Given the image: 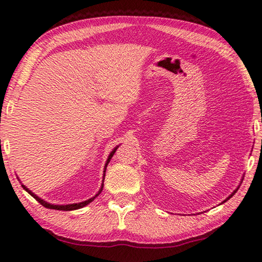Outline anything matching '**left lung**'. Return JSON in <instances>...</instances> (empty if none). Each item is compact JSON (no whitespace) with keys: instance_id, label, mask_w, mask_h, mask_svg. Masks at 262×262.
Wrapping results in <instances>:
<instances>
[{"instance_id":"8db88e82","label":"left lung","mask_w":262,"mask_h":262,"mask_svg":"<svg viewBox=\"0 0 262 262\" xmlns=\"http://www.w3.org/2000/svg\"><path fill=\"white\" fill-rule=\"evenodd\" d=\"M237 189H238V188H237ZM237 189H236V190H234V192H233V193H232L231 195H230V196H229L228 199H230V198H232V196H233V195H234V193H236V192H237ZM228 199H227V200H228ZM227 200H225V201H227Z\"/></svg>"}]
</instances>
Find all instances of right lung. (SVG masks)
<instances>
[{"label":"right lung","mask_w":262,"mask_h":262,"mask_svg":"<svg viewBox=\"0 0 262 262\" xmlns=\"http://www.w3.org/2000/svg\"><path fill=\"white\" fill-rule=\"evenodd\" d=\"M117 149L118 148H115L112 152L110 154V156H108V159H107V162H106V164H105V170H104V172H106V166H107V164H108V162L111 161V158H112V156L114 155V152L117 151ZM104 177H105V174H104ZM23 187H24V189L26 190V192H28L30 195H32V196L35 199V200H37L39 203H40V205H42L43 207L45 208H48V209H55V210H75V209H79V208H83L84 206H86V205H89V203L90 202H92L96 199V196H98V195L101 193V190H103V187H104V184L101 185V188L99 189V192H98V194L96 195V196H94V198H91V199H89V200H86V201H84V202H79V203H73V205H66V206H59V205H51V203H47V202H45L43 200H41V199H39L37 195L35 194H33L32 192H31V190L29 189V188H26L25 186L23 185Z\"/></svg>","instance_id":"add662e5"}]
</instances>
